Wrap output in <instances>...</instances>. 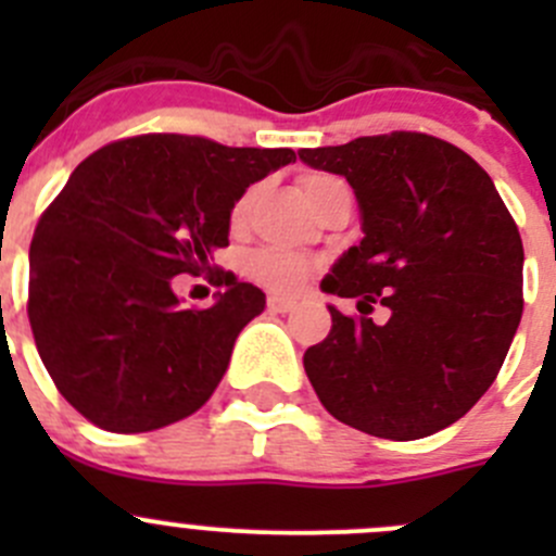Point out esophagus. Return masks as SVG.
Masks as SVG:
<instances>
[{"label": "esophagus", "instance_id": "1", "mask_svg": "<svg viewBox=\"0 0 556 556\" xmlns=\"http://www.w3.org/2000/svg\"><path fill=\"white\" fill-rule=\"evenodd\" d=\"M295 309V301L282 299V295H268V312L274 314H288Z\"/></svg>", "mask_w": 556, "mask_h": 556}]
</instances>
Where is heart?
I'll return each instance as SVG.
<instances>
[{"mask_svg": "<svg viewBox=\"0 0 556 556\" xmlns=\"http://www.w3.org/2000/svg\"><path fill=\"white\" fill-rule=\"evenodd\" d=\"M330 179L336 177H328V174H306V177L301 179V190H304L306 201L312 199L314 190H319L325 182H330ZM250 201H252V190L233 204V212H231L233 223L244 220L247 210H250ZM244 268L257 285L274 290V293H299V290L309 282L314 266L312 261H306L304 255H295V252L257 250L247 257Z\"/></svg>", "mask_w": 556, "mask_h": 556, "instance_id": "heart-1", "label": "heart"}]
</instances>
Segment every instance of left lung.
I'll return each instance as SVG.
<instances>
[{
	"instance_id": "8db88e82",
	"label": "left lung",
	"mask_w": 556,
	"mask_h": 556,
	"mask_svg": "<svg viewBox=\"0 0 556 556\" xmlns=\"http://www.w3.org/2000/svg\"><path fill=\"white\" fill-rule=\"evenodd\" d=\"M341 174L361 206L363 239L333 263L323 293L330 333L306 350V377L339 422L414 441L450 428L490 390L521 319L519 228L490 174L444 139L417 131L299 150ZM391 312L377 326L372 304Z\"/></svg>"
}]
</instances>
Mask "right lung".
<instances>
[{
    "label": "right lung",
    "mask_w": 556,
    "mask_h": 556,
    "mask_svg": "<svg viewBox=\"0 0 556 556\" xmlns=\"http://www.w3.org/2000/svg\"><path fill=\"white\" fill-rule=\"evenodd\" d=\"M295 161L290 148H226L142 134L104 144L39 217L29 323L61 395L110 433H148L199 412L266 295L217 274L215 304L185 309L179 274L212 271L244 190Z\"/></svg>",
    "instance_id": "obj_1"
}]
</instances>
